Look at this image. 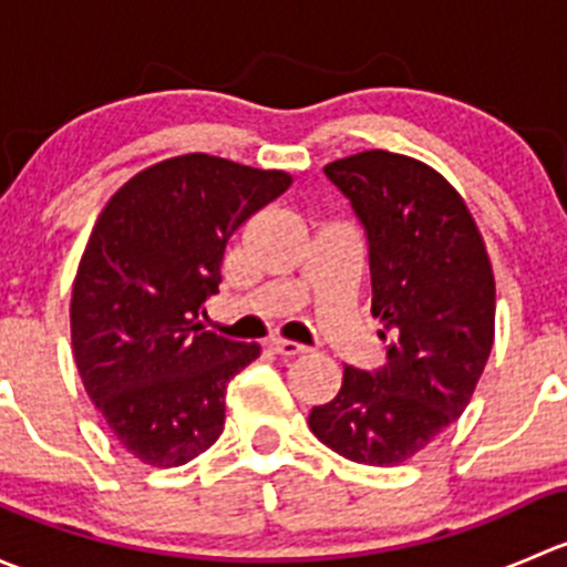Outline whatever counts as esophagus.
Listing matches in <instances>:
<instances>
[{
	"label": "esophagus",
	"mask_w": 567,
	"mask_h": 567,
	"mask_svg": "<svg viewBox=\"0 0 567 567\" xmlns=\"http://www.w3.org/2000/svg\"><path fill=\"white\" fill-rule=\"evenodd\" d=\"M271 348H274V353H279V357H285V359L307 353L305 346H299V342H293V340H279V337L277 340H271Z\"/></svg>",
	"instance_id": "esophagus-1"
}]
</instances>
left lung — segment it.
Here are the masks:
<instances>
[{
    "mask_svg": "<svg viewBox=\"0 0 567 567\" xmlns=\"http://www.w3.org/2000/svg\"><path fill=\"white\" fill-rule=\"evenodd\" d=\"M368 236L379 370L346 364L312 433L364 466H398L447 431L472 400L494 346L496 288L483 236L436 169L390 151L323 167Z\"/></svg>",
    "mask_w": 567,
    "mask_h": 567,
    "instance_id": "8db88e82",
    "label": "left lung"
}]
</instances>
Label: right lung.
<instances>
[{"mask_svg":"<svg viewBox=\"0 0 567 567\" xmlns=\"http://www.w3.org/2000/svg\"><path fill=\"white\" fill-rule=\"evenodd\" d=\"M290 175L188 153L142 169L101 210L71 296L79 375L134 458L181 466L225 431L233 375L260 357L199 323L221 257Z\"/></svg>","mask_w":567,"mask_h":567,"instance_id":"add662e5","label":"right lung"}]
</instances>
